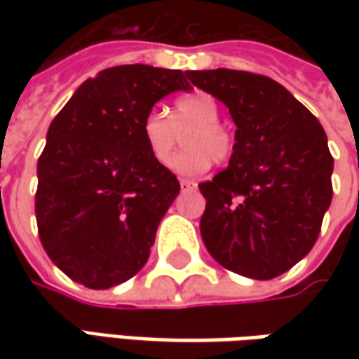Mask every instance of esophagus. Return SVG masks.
Segmentation results:
<instances>
[{"mask_svg": "<svg viewBox=\"0 0 359 359\" xmlns=\"http://www.w3.org/2000/svg\"><path fill=\"white\" fill-rule=\"evenodd\" d=\"M180 187H182V189H196L198 184H194L191 180H180Z\"/></svg>", "mask_w": 359, "mask_h": 359, "instance_id": "esophagus-1", "label": "esophagus"}]
</instances>
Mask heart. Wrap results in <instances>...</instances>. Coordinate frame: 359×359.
<instances>
[{
    "mask_svg": "<svg viewBox=\"0 0 359 359\" xmlns=\"http://www.w3.org/2000/svg\"><path fill=\"white\" fill-rule=\"evenodd\" d=\"M219 119V105L210 93H187L173 104L172 116L159 105L151 107L142 119V137L154 159L165 163L181 134L189 129L184 138L188 149L170 160V170L196 177L212 159L224 163L233 154V135Z\"/></svg>",
    "mask_w": 359,
    "mask_h": 359,
    "instance_id": "b5f03b06",
    "label": "heart"
}]
</instances>
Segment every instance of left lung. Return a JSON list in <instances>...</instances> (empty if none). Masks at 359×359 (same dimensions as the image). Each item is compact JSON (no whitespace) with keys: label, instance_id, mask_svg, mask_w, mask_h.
Here are the masks:
<instances>
[{"label":"left lung","instance_id":"obj_1","mask_svg":"<svg viewBox=\"0 0 359 359\" xmlns=\"http://www.w3.org/2000/svg\"><path fill=\"white\" fill-rule=\"evenodd\" d=\"M187 77L226 105L238 128L228 168L200 184L201 240L229 271L278 278L310 254L332 203L324 128L271 77L236 69Z\"/></svg>","mask_w":359,"mask_h":359}]
</instances>
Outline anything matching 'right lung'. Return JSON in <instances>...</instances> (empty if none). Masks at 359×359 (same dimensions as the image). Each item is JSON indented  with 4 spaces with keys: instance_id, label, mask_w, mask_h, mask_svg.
<instances>
[{
    "instance_id": "add662e5",
    "label": "right lung",
    "mask_w": 359,
    "mask_h": 359,
    "mask_svg": "<svg viewBox=\"0 0 359 359\" xmlns=\"http://www.w3.org/2000/svg\"><path fill=\"white\" fill-rule=\"evenodd\" d=\"M187 74L118 65L83 81L48 130L35 219L49 259L91 290L128 282L149 257L180 182L149 154L142 119Z\"/></svg>"
}]
</instances>
